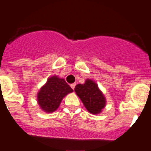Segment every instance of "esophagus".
Returning <instances> with one entry per match:
<instances>
[{"label": "esophagus", "mask_w": 151, "mask_h": 151, "mask_svg": "<svg viewBox=\"0 0 151 151\" xmlns=\"http://www.w3.org/2000/svg\"><path fill=\"white\" fill-rule=\"evenodd\" d=\"M75 86H76V83H72V84H70V86H71V88L73 89V90H74Z\"/></svg>", "instance_id": "34e87169"}]
</instances>
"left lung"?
<instances>
[{"label":"left lung","mask_w":151,"mask_h":151,"mask_svg":"<svg viewBox=\"0 0 151 151\" xmlns=\"http://www.w3.org/2000/svg\"><path fill=\"white\" fill-rule=\"evenodd\" d=\"M74 91L90 113H99L106 106L104 96L92 80H86L83 84H77Z\"/></svg>","instance_id":"8db88e82"}]
</instances>
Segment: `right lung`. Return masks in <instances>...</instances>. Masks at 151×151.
<instances>
[{
  "label": "right lung",
  "mask_w": 151,
  "mask_h": 151,
  "mask_svg": "<svg viewBox=\"0 0 151 151\" xmlns=\"http://www.w3.org/2000/svg\"><path fill=\"white\" fill-rule=\"evenodd\" d=\"M73 91L64 79L57 76L51 77L39 90L37 96L38 103L45 112H55L59 106L63 98Z\"/></svg>",
  "instance_id": "1"
}]
</instances>
